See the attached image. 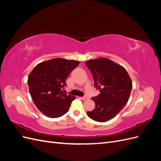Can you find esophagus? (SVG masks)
Masks as SVG:
<instances>
[{"mask_svg":"<svg viewBox=\"0 0 161 161\" xmlns=\"http://www.w3.org/2000/svg\"><path fill=\"white\" fill-rule=\"evenodd\" d=\"M81 99L82 100H87V99H88V97H87V96H83V97H81Z\"/></svg>","mask_w":161,"mask_h":161,"instance_id":"1","label":"esophagus"}]
</instances>
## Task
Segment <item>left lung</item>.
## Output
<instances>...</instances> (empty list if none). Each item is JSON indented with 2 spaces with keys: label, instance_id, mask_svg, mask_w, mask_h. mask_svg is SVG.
<instances>
[{
  "label": "left lung",
  "instance_id": "obj_1",
  "mask_svg": "<svg viewBox=\"0 0 161 161\" xmlns=\"http://www.w3.org/2000/svg\"><path fill=\"white\" fill-rule=\"evenodd\" d=\"M94 79V85L100 94L92 97L95 108L87 115L99 122L114 118L128 103L132 82L124 67L108 58L85 62Z\"/></svg>",
  "mask_w": 161,
  "mask_h": 161
}]
</instances>
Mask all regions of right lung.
Listing matches in <instances>:
<instances>
[{"label":"right lung","instance_id":"1","mask_svg":"<svg viewBox=\"0 0 161 161\" xmlns=\"http://www.w3.org/2000/svg\"><path fill=\"white\" fill-rule=\"evenodd\" d=\"M79 64L76 60L55 58L40 63L30 72L27 83L31 98L47 117L59 118L69 111L75 97L64 92L66 80Z\"/></svg>","mask_w":161,"mask_h":161}]
</instances>
